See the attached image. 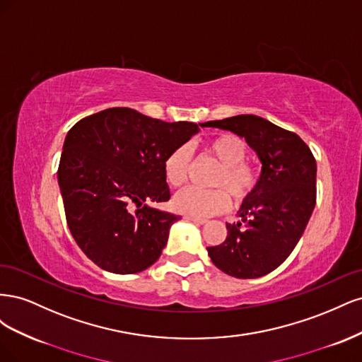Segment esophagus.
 <instances>
[{
    "instance_id": "esophagus-1",
    "label": "esophagus",
    "mask_w": 362,
    "mask_h": 362,
    "mask_svg": "<svg viewBox=\"0 0 362 362\" xmlns=\"http://www.w3.org/2000/svg\"><path fill=\"white\" fill-rule=\"evenodd\" d=\"M184 218H185V221L193 222V223H198V225H204V223H206L205 218H198V217H192V216H184Z\"/></svg>"
}]
</instances>
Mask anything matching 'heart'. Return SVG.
<instances>
[{
  "label": "heart",
  "mask_w": 362,
  "mask_h": 362,
  "mask_svg": "<svg viewBox=\"0 0 362 362\" xmlns=\"http://www.w3.org/2000/svg\"><path fill=\"white\" fill-rule=\"evenodd\" d=\"M206 156L221 166L213 178V190L187 187L175 194L173 208L181 214L205 218L226 211L231 201L226 192L233 194L237 202L247 199L258 184V173L252 164L246 163L247 148L245 141L233 134H221L205 144ZM192 161V151L187 145L175 148L164 160V178L170 187H180L187 180ZM227 191L225 192L221 189Z\"/></svg>",
  "instance_id": "b5f03b06"
}]
</instances>
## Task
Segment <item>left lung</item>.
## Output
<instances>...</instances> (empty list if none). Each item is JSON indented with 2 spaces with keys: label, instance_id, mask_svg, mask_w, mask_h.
<instances>
[{
  "label": "left lung",
  "instance_id": "1",
  "mask_svg": "<svg viewBox=\"0 0 362 362\" xmlns=\"http://www.w3.org/2000/svg\"><path fill=\"white\" fill-rule=\"evenodd\" d=\"M204 125L245 137L261 161L258 184L240 206V221L226 223L225 242L206 247L208 255L229 276H264L288 258L313 214L317 175L313 152L298 134L255 115Z\"/></svg>",
  "mask_w": 362,
  "mask_h": 362
}]
</instances>
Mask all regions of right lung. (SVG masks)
I'll return each mask as SVG.
<instances>
[{"mask_svg": "<svg viewBox=\"0 0 362 362\" xmlns=\"http://www.w3.org/2000/svg\"><path fill=\"white\" fill-rule=\"evenodd\" d=\"M199 133L115 107L76 122L64 139L59 185L69 231L98 267L129 275L160 258L180 216L149 205L170 199L163 164Z\"/></svg>", "mask_w": 362, "mask_h": 362, "instance_id": "obj_1", "label": "right lung"}]
</instances>
